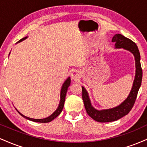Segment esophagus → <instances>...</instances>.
Here are the masks:
<instances>
[{"mask_svg":"<svg viewBox=\"0 0 147 147\" xmlns=\"http://www.w3.org/2000/svg\"><path fill=\"white\" fill-rule=\"evenodd\" d=\"M71 77L73 80L77 81L79 79V72L77 70H73L71 73Z\"/></svg>","mask_w":147,"mask_h":147,"instance_id":"esophagus-1","label":"esophagus"}]
</instances>
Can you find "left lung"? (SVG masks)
Masks as SVG:
<instances>
[{"label":"left lung","mask_w":147,"mask_h":147,"mask_svg":"<svg viewBox=\"0 0 147 147\" xmlns=\"http://www.w3.org/2000/svg\"><path fill=\"white\" fill-rule=\"evenodd\" d=\"M112 41L115 43V45L116 48H123L129 50L133 54L135 59H136V77L133 82L132 89L126 100L117 107L107 109V110L97 111L94 109L91 106L87 91L84 87H82V99H83L86 111L90 117L99 122H109L117 120L129 113L130 111L132 109L137 98L138 90L141 86L142 79V69L140 63V54L136 43L120 34H116L113 37Z\"/></svg>","instance_id":"1"}]
</instances>
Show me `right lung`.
<instances>
[{"mask_svg": "<svg viewBox=\"0 0 147 147\" xmlns=\"http://www.w3.org/2000/svg\"><path fill=\"white\" fill-rule=\"evenodd\" d=\"M27 37H25V38H21V39L19 40L18 42H21L22 41H23V40L25 39ZM70 77H68V78L65 80V82H64V84H63V86H62V88H61V95H60L61 99H60V103H59V105L58 109H57V110L51 115L49 116L48 117L44 118V119H33V118H30V117H26V116L23 115H22L21 113L18 112V111H17L18 112V113L21 115V116H23V117L26 118V119H29V120L33 121V122H41V123H47V122H51V121L53 120L55 118H56L57 116H58L61 113L62 110H63V108L64 106V102H65V95H66L67 90H68V88L69 86H70Z\"/></svg>", "mask_w": 147, "mask_h": 147, "instance_id": "right-lung-1", "label": "right lung"}]
</instances>
